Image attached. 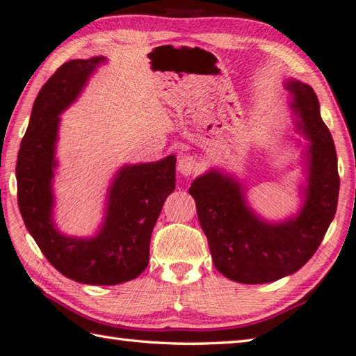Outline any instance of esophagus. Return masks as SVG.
<instances>
[{
	"instance_id": "1",
	"label": "esophagus",
	"mask_w": 356,
	"mask_h": 356,
	"mask_svg": "<svg viewBox=\"0 0 356 356\" xmlns=\"http://www.w3.org/2000/svg\"><path fill=\"white\" fill-rule=\"evenodd\" d=\"M177 170L180 174H184V176H191V174L199 171L197 159L190 156V154H182L179 157Z\"/></svg>"
}]
</instances>
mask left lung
I'll list each match as a JSON object with an SVG mask.
<instances>
[{
    "label": "left lung",
    "mask_w": 356,
    "mask_h": 356,
    "mask_svg": "<svg viewBox=\"0 0 356 356\" xmlns=\"http://www.w3.org/2000/svg\"><path fill=\"white\" fill-rule=\"evenodd\" d=\"M302 134L310 140L307 197L298 218L270 225L247 208L239 184L219 171L194 180L200 227L216 268L242 284L273 282L295 273L315 254L335 218L339 176L335 143L319 114L318 97L309 85L287 81Z\"/></svg>",
    "instance_id": "8db88e82"
}]
</instances>
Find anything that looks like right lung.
<instances>
[{"mask_svg": "<svg viewBox=\"0 0 356 356\" xmlns=\"http://www.w3.org/2000/svg\"><path fill=\"white\" fill-rule=\"evenodd\" d=\"M102 57L61 65L35 99L17 159L21 218L41 253L61 275L81 284L115 285L148 267L151 233L176 188V157L124 166L109 191L106 219L92 239L67 238L52 222L54 151L58 114L71 104Z\"/></svg>", "mask_w": 356, "mask_h": 356, "instance_id": "add662e5", "label": "right lung"}]
</instances>
